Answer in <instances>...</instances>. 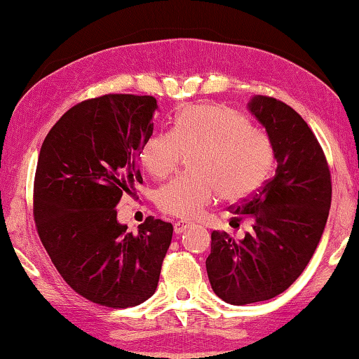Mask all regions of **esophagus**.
<instances>
[{
	"label": "esophagus",
	"mask_w": 359,
	"mask_h": 359,
	"mask_svg": "<svg viewBox=\"0 0 359 359\" xmlns=\"http://www.w3.org/2000/svg\"><path fill=\"white\" fill-rule=\"evenodd\" d=\"M189 222H184V220H178V222H175V232L176 233H183L186 229H189Z\"/></svg>",
	"instance_id": "obj_1"
}]
</instances>
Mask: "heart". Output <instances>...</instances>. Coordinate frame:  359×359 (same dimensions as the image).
Returning a JSON list of instances; mask_svg holds the SVG:
<instances>
[{"label": "heart", "mask_w": 359, "mask_h": 359, "mask_svg": "<svg viewBox=\"0 0 359 359\" xmlns=\"http://www.w3.org/2000/svg\"><path fill=\"white\" fill-rule=\"evenodd\" d=\"M194 151V173L171 180L156 193V205L181 219L198 217L219 193L232 203L248 198L268 178L274 160L266 132L230 107L203 104L183 107L173 129L151 134L142 147L140 161L161 180L178 168L184 154Z\"/></svg>", "instance_id": "b5f03b06"}]
</instances>
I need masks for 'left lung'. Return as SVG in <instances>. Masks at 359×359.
Instances as JSON below:
<instances>
[{
    "instance_id": "left-lung-1",
    "label": "left lung",
    "mask_w": 359,
    "mask_h": 359,
    "mask_svg": "<svg viewBox=\"0 0 359 359\" xmlns=\"http://www.w3.org/2000/svg\"><path fill=\"white\" fill-rule=\"evenodd\" d=\"M248 109L273 142L276 173L257 193L230 205L232 220L250 217L252 232L235 242L214 230L205 259L214 292L233 306L286 291L311 262L332 203L330 170L317 137L286 102L255 96Z\"/></svg>"
}]
</instances>
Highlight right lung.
<instances>
[{"label":"right lung","instance_id":"obj_1","mask_svg":"<svg viewBox=\"0 0 359 359\" xmlns=\"http://www.w3.org/2000/svg\"><path fill=\"white\" fill-rule=\"evenodd\" d=\"M154 96L104 95L68 109L43 140L34 180V220L73 291L112 309L154 296L173 225L150 217L139 232L116 205L142 183L139 158L154 134Z\"/></svg>","mask_w":359,"mask_h":359}]
</instances>
